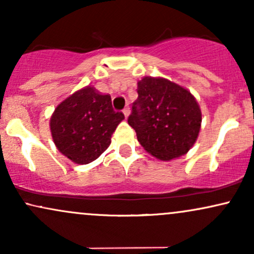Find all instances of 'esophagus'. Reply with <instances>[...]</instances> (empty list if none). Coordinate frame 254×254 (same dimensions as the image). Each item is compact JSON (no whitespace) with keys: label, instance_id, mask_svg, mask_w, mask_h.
Returning <instances> with one entry per match:
<instances>
[{"label":"esophagus","instance_id":"1","mask_svg":"<svg viewBox=\"0 0 254 254\" xmlns=\"http://www.w3.org/2000/svg\"><path fill=\"white\" fill-rule=\"evenodd\" d=\"M123 113H124L125 118L129 117V115H130V109H129V107H125V109L123 110Z\"/></svg>","mask_w":254,"mask_h":254}]
</instances>
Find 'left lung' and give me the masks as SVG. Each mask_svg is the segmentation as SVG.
I'll list each match as a JSON object with an SVG mask.
<instances>
[{"instance_id": "1", "label": "left lung", "mask_w": 254, "mask_h": 254, "mask_svg": "<svg viewBox=\"0 0 254 254\" xmlns=\"http://www.w3.org/2000/svg\"><path fill=\"white\" fill-rule=\"evenodd\" d=\"M127 123L148 153L164 161L185 155L196 142L202 112L193 95L162 77H143Z\"/></svg>"}]
</instances>
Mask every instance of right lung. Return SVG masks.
Masks as SVG:
<instances>
[{"instance_id":"obj_1","label":"right lung","mask_w":254,"mask_h":254,"mask_svg":"<svg viewBox=\"0 0 254 254\" xmlns=\"http://www.w3.org/2000/svg\"><path fill=\"white\" fill-rule=\"evenodd\" d=\"M124 119L116 112L109 94L84 87L62 101L50 119L57 149L78 165L98 159L111 144V136Z\"/></svg>"}]
</instances>
